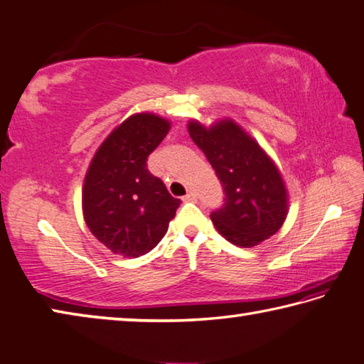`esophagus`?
Wrapping results in <instances>:
<instances>
[{"label": "esophagus", "instance_id": "obj_1", "mask_svg": "<svg viewBox=\"0 0 364 364\" xmlns=\"http://www.w3.org/2000/svg\"><path fill=\"white\" fill-rule=\"evenodd\" d=\"M182 200L185 201V203H193V201H196V193L195 191H188L187 195H185Z\"/></svg>", "mask_w": 364, "mask_h": 364}]
</instances>
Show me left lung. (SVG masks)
<instances>
[{"instance_id": "1", "label": "left lung", "mask_w": 364, "mask_h": 364, "mask_svg": "<svg viewBox=\"0 0 364 364\" xmlns=\"http://www.w3.org/2000/svg\"><path fill=\"white\" fill-rule=\"evenodd\" d=\"M187 128L223 185V208L210 214L217 231L239 247L276 235L289 214V191L271 156L232 119L210 127L190 120Z\"/></svg>"}]
</instances>
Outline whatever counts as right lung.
Returning a JSON list of instances; mask_svg holds the SVG:
<instances>
[{
    "instance_id": "add662e5",
    "label": "right lung",
    "mask_w": 364,
    "mask_h": 364,
    "mask_svg": "<svg viewBox=\"0 0 364 364\" xmlns=\"http://www.w3.org/2000/svg\"><path fill=\"white\" fill-rule=\"evenodd\" d=\"M171 122L152 112L129 115L101 142L82 187V212L92 235L128 258L146 255L166 235L181 200L149 173L147 156Z\"/></svg>"
}]
</instances>
